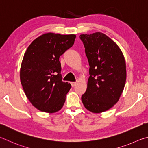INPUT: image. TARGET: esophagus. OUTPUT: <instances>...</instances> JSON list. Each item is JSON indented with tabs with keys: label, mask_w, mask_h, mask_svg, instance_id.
<instances>
[{
	"label": "esophagus",
	"mask_w": 148,
	"mask_h": 148,
	"mask_svg": "<svg viewBox=\"0 0 148 148\" xmlns=\"http://www.w3.org/2000/svg\"><path fill=\"white\" fill-rule=\"evenodd\" d=\"M71 86H72V87H74V86H75V85H76V82H71Z\"/></svg>",
	"instance_id": "1"
}]
</instances>
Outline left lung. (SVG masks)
<instances>
[{
  "label": "left lung",
  "instance_id": "1",
  "mask_svg": "<svg viewBox=\"0 0 148 148\" xmlns=\"http://www.w3.org/2000/svg\"><path fill=\"white\" fill-rule=\"evenodd\" d=\"M88 60L90 77L81 99L87 110L100 113L118 101L126 81L125 61L114 41L101 32L80 35Z\"/></svg>",
  "mask_w": 148,
  "mask_h": 148
}]
</instances>
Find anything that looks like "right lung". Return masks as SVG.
<instances>
[{"instance_id":"right-lung-1","label":"right lung","mask_w":148,"mask_h":148,"mask_svg":"<svg viewBox=\"0 0 148 148\" xmlns=\"http://www.w3.org/2000/svg\"><path fill=\"white\" fill-rule=\"evenodd\" d=\"M75 38L47 33L34 40L25 52L21 82L28 100L42 112L54 113L63 107L71 86L62 81L59 58L73 45Z\"/></svg>"}]
</instances>
